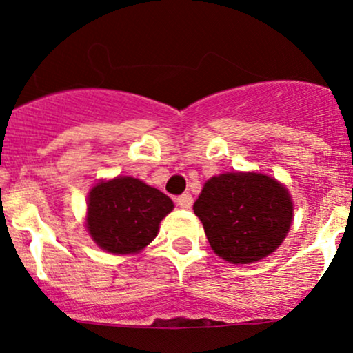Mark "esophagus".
Returning <instances> with one entry per match:
<instances>
[{
    "mask_svg": "<svg viewBox=\"0 0 353 353\" xmlns=\"http://www.w3.org/2000/svg\"><path fill=\"white\" fill-rule=\"evenodd\" d=\"M176 202H177V205H179V208H182V209H190L192 208V202H194V199H192V196H190V194H182V196H179V197H176Z\"/></svg>",
    "mask_w": 353,
    "mask_h": 353,
    "instance_id": "esophagus-1",
    "label": "esophagus"
}]
</instances>
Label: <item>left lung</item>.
Wrapping results in <instances>:
<instances>
[{
    "label": "left lung",
    "instance_id": "left-lung-1",
    "mask_svg": "<svg viewBox=\"0 0 353 353\" xmlns=\"http://www.w3.org/2000/svg\"><path fill=\"white\" fill-rule=\"evenodd\" d=\"M194 214L219 257L252 264L282 244L294 205L281 182L259 172H225L205 182Z\"/></svg>",
    "mask_w": 353,
    "mask_h": 353
}]
</instances>
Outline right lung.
<instances>
[{"label": "right lung", "instance_id": "right-lung-1", "mask_svg": "<svg viewBox=\"0 0 353 353\" xmlns=\"http://www.w3.org/2000/svg\"><path fill=\"white\" fill-rule=\"evenodd\" d=\"M174 202L159 189L129 176L101 181L89 190L86 228L109 254H137L157 236Z\"/></svg>", "mask_w": 353, "mask_h": 353}]
</instances>
